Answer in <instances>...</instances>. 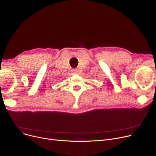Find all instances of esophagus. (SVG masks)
Segmentation results:
<instances>
[{"instance_id": "1", "label": "esophagus", "mask_w": 156, "mask_h": 156, "mask_svg": "<svg viewBox=\"0 0 156 156\" xmlns=\"http://www.w3.org/2000/svg\"><path fill=\"white\" fill-rule=\"evenodd\" d=\"M72 71V72H73V73H77V70L75 69H73Z\"/></svg>"}]
</instances>
